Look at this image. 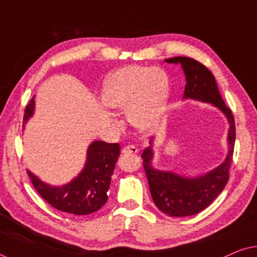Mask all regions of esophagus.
<instances>
[{"label":"esophagus","mask_w":257,"mask_h":257,"mask_svg":"<svg viewBox=\"0 0 257 257\" xmlns=\"http://www.w3.org/2000/svg\"><path fill=\"white\" fill-rule=\"evenodd\" d=\"M136 153H138V149L133 145L125 146L121 151V154H124V156H126V154H136Z\"/></svg>","instance_id":"1"}]
</instances>
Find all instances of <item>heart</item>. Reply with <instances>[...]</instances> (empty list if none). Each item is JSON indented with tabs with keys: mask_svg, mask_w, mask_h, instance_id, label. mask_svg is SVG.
I'll list each match as a JSON object with an SVG mask.
<instances>
[{
	"mask_svg": "<svg viewBox=\"0 0 257 257\" xmlns=\"http://www.w3.org/2000/svg\"><path fill=\"white\" fill-rule=\"evenodd\" d=\"M167 90V77L163 70L127 66L106 80L101 99L107 107L127 112L132 125L146 132L160 124Z\"/></svg>",
	"mask_w": 257,
	"mask_h": 257,
	"instance_id": "obj_1",
	"label": "heart"
}]
</instances>
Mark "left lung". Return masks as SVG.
<instances>
[{"label": "left lung", "instance_id": "8db88e82", "mask_svg": "<svg viewBox=\"0 0 257 257\" xmlns=\"http://www.w3.org/2000/svg\"><path fill=\"white\" fill-rule=\"evenodd\" d=\"M167 63L181 64L186 75L184 98L212 103L227 115L229 121V153L215 170L196 179H186L171 172L158 171L151 166L152 150L146 147L142 154L143 166L149 180L151 195L156 206L170 216H191L202 212L223 191L229 180L235 144V120L233 112L221 97L213 73L202 63L189 57H173Z\"/></svg>", "mask_w": 257, "mask_h": 257}]
</instances>
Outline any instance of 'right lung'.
<instances>
[{"instance_id":"add662e5","label":"right lung","mask_w":257,"mask_h":257,"mask_svg":"<svg viewBox=\"0 0 257 257\" xmlns=\"http://www.w3.org/2000/svg\"><path fill=\"white\" fill-rule=\"evenodd\" d=\"M34 99L27 105L23 121L33 114ZM120 154L118 143H92L87 151L85 167L75 180L62 187H51L28 172L38 194L54 208L73 215H87L99 210L107 201L111 175Z\"/></svg>"}]
</instances>
